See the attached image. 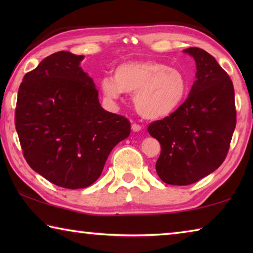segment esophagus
Here are the masks:
<instances>
[{"label":"esophagus","instance_id":"1","mask_svg":"<svg viewBox=\"0 0 253 253\" xmlns=\"http://www.w3.org/2000/svg\"><path fill=\"white\" fill-rule=\"evenodd\" d=\"M131 129L134 131H139L140 129H142V126H140L139 124H137V123H132L131 124Z\"/></svg>","mask_w":253,"mask_h":253}]
</instances>
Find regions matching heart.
<instances>
[{"mask_svg":"<svg viewBox=\"0 0 253 253\" xmlns=\"http://www.w3.org/2000/svg\"><path fill=\"white\" fill-rule=\"evenodd\" d=\"M100 87L113 100L121 98L123 91L134 93L137 113L147 119L169 116L188 93V83L181 70L153 60L122 63L114 70V78L106 76L101 79Z\"/></svg>","mask_w":253,"mask_h":253,"instance_id":"obj_1","label":"heart"}]
</instances>
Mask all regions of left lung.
Listing matches in <instances>:
<instances>
[{"mask_svg": "<svg viewBox=\"0 0 253 253\" xmlns=\"http://www.w3.org/2000/svg\"><path fill=\"white\" fill-rule=\"evenodd\" d=\"M184 52L194 58L196 80L190 95L169 116L149 124L161 144L156 172L170 185H190L224 162L237 124L234 88L216 60L200 48Z\"/></svg>", "mask_w": 253, "mask_h": 253, "instance_id": "obj_1", "label": "left lung"}]
</instances>
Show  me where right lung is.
Listing matches in <instances>:
<instances>
[{
  "label": "right lung",
  "mask_w": 253,
  "mask_h": 253,
  "mask_svg": "<svg viewBox=\"0 0 253 253\" xmlns=\"http://www.w3.org/2000/svg\"><path fill=\"white\" fill-rule=\"evenodd\" d=\"M84 55L59 51L20 84L15 129L33 170L60 187L84 188L101 175L107 157L130 134V123L102 109Z\"/></svg>",
  "instance_id": "obj_1"
}]
</instances>
